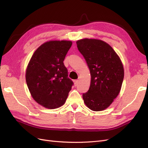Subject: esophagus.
<instances>
[{
    "instance_id": "obj_1",
    "label": "esophagus",
    "mask_w": 148,
    "mask_h": 148,
    "mask_svg": "<svg viewBox=\"0 0 148 148\" xmlns=\"http://www.w3.org/2000/svg\"><path fill=\"white\" fill-rule=\"evenodd\" d=\"M74 84H75V86H77V84H78V79H75V80H74Z\"/></svg>"
}]
</instances>
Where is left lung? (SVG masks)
Instances as JSON below:
<instances>
[{"instance_id": "obj_1", "label": "left lung", "mask_w": 148, "mask_h": 148, "mask_svg": "<svg viewBox=\"0 0 148 148\" xmlns=\"http://www.w3.org/2000/svg\"><path fill=\"white\" fill-rule=\"evenodd\" d=\"M77 45L91 77L89 90L83 94L84 104L93 111L104 110L113 102L122 88V62L112 47L102 40L84 38L78 40Z\"/></svg>"}]
</instances>
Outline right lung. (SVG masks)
I'll return each instance as SVG.
<instances>
[{"instance_id":"1","label":"right lung","mask_w":148,"mask_h":148,"mask_svg":"<svg viewBox=\"0 0 148 148\" xmlns=\"http://www.w3.org/2000/svg\"><path fill=\"white\" fill-rule=\"evenodd\" d=\"M72 45L70 41H49L40 46L26 70L31 96L39 104L53 109L65 104L73 84L64 60Z\"/></svg>"}]
</instances>
